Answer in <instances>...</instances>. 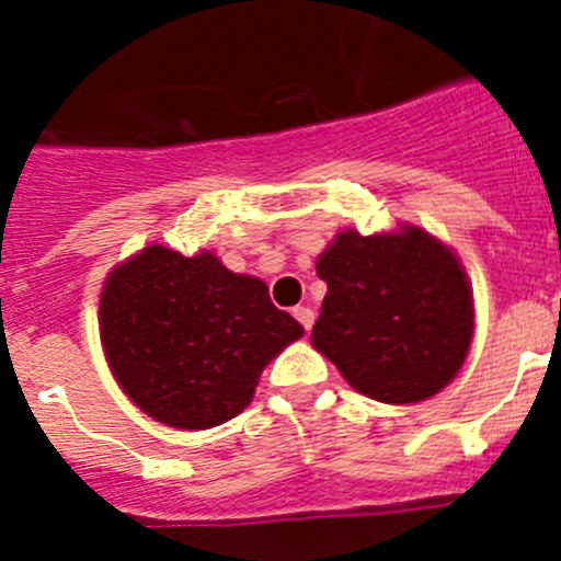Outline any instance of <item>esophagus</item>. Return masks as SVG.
Instances as JSON below:
<instances>
[{"instance_id":"34e87169","label":"esophagus","mask_w":561,"mask_h":561,"mask_svg":"<svg viewBox=\"0 0 561 561\" xmlns=\"http://www.w3.org/2000/svg\"><path fill=\"white\" fill-rule=\"evenodd\" d=\"M295 317H297V323L304 325L306 331H309L311 325H314V311H311L309 306H297V309H295Z\"/></svg>"}]
</instances>
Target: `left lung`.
<instances>
[{"label": "left lung", "mask_w": 561, "mask_h": 561, "mask_svg": "<svg viewBox=\"0 0 561 561\" xmlns=\"http://www.w3.org/2000/svg\"><path fill=\"white\" fill-rule=\"evenodd\" d=\"M329 291L311 331L342 379L368 399L413 404L444 390L474 334L472 286L458 255L421 227L342 230L317 257Z\"/></svg>", "instance_id": "8db88e82"}]
</instances>
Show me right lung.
<instances>
[{"instance_id":"right-lung-1","label":"right lung","mask_w":561,"mask_h":561,"mask_svg":"<svg viewBox=\"0 0 561 561\" xmlns=\"http://www.w3.org/2000/svg\"><path fill=\"white\" fill-rule=\"evenodd\" d=\"M98 320L123 393L176 430L236 419L261 370L304 336L264 280L236 275L213 252L185 257L160 244L108 272Z\"/></svg>"}]
</instances>
